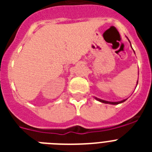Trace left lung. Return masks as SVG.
I'll return each instance as SVG.
<instances>
[{
    "label": "left lung",
    "instance_id": "obj_1",
    "mask_svg": "<svg viewBox=\"0 0 152 152\" xmlns=\"http://www.w3.org/2000/svg\"><path fill=\"white\" fill-rule=\"evenodd\" d=\"M137 84H138V81H137ZM96 99L97 100H99V101L102 102V103H110V104H113V105H115V104H119V103H123V102L126 101V100H122V101H119V102H109V101H106V100H100V99H97V98H96Z\"/></svg>",
    "mask_w": 152,
    "mask_h": 152
}]
</instances>
